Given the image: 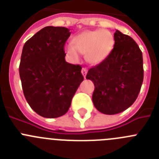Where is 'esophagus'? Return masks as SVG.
<instances>
[{
  "mask_svg": "<svg viewBox=\"0 0 159 159\" xmlns=\"http://www.w3.org/2000/svg\"><path fill=\"white\" fill-rule=\"evenodd\" d=\"M81 72H82L83 75H84V77L85 78V77H86V75H87V72H88V69H87L86 67H83Z\"/></svg>",
  "mask_w": 159,
  "mask_h": 159,
  "instance_id": "34e87169",
  "label": "esophagus"
}]
</instances>
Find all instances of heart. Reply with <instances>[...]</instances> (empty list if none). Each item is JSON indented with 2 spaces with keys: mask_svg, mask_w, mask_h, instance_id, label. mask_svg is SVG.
<instances>
[{
  "mask_svg": "<svg viewBox=\"0 0 159 159\" xmlns=\"http://www.w3.org/2000/svg\"><path fill=\"white\" fill-rule=\"evenodd\" d=\"M72 45L66 46L67 54L78 60L80 54H84L88 62L92 64L101 63L110 55L115 45L114 36L108 30H87L72 39Z\"/></svg>",
  "mask_w": 159,
  "mask_h": 159,
  "instance_id": "obj_1",
  "label": "heart"
}]
</instances>
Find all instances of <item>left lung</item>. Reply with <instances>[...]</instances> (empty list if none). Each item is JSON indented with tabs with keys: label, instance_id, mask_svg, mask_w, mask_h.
Wrapping results in <instances>:
<instances>
[{
	"label": "left lung",
	"instance_id": "obj_1",
	"mask_svg": "<svg viewBox=\"0 0 159 159\" xmlns=\"http://www.w3.org/2000/svg\"><path fill=\"white\" fill-rule=\"evenodd\" d=\"M110 55L90 68L86 78L95 85L92 101L97 110L116 115L130 107L143 81V53L130 36L116 30Z\"/></svg>",
	"mask_w": 159,
	"mask_h": 159
}]
</instances>
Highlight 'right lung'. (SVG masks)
Segmentation results:
<instances>
[{
	"label": "right lung",
	"mask_w": 159,
	"mask_h": 159,
	"mask_svg": "<svg viewBox=\"0 0 159 159\" xmlns=\"http://www.w3.org/2000/svg\"><path fill=\"white\" fill-rule=\"evenodd\" d=\"M71 35L64 27L47 26L25 42L19 72L32 110L44 118L64 116L84 80L80 65L65 61L64 44Z\"/></svg>",
	"instance_id": "add662e5"
}]
</instances>
